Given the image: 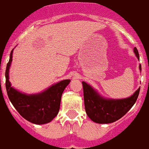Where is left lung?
Returning <instances> with one entry per match:
<instances>
[{"mask_svg": "<svg viewBox=\"0 0 149 149\" xmlns=\"http://www.w3.org/2000/svg\"><path fill=\"white\" fill-rule=\"evenodd\" d=\"M134 52L139 60L136 47L134 48ZM139 70L141 71V65H139ZM82 84L85 111L91 121L98 124L112 123L123 117L134 105L140 91L139 88L130 97L114 99L103 97L86 82L82 81Z\"/></svg>", "mask_w": 149, "mask_h": 149, "instance_id": "left-lung-1", "label": "left lung"}]
</instances>
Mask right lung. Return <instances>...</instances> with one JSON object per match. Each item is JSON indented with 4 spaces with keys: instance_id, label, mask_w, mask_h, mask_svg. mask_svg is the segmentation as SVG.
Instances as JSON below:
<instances>
[{
    "instance_id": "obj_1",
    "label": "right lung",
    "mask_w": 149,
    "mask_h": 149,
    "mask_svg": "<svg viewBox=\"0 0 149 149\" xmlns=\"http://www.w3.org/2000/svg\"><path fill=\"white\" fill-rule=\"evenodd\" d=\"M13 51L5 72L6 89L8 97L19 114L27 121L36 125L49 123L58 115L63 91L71 81L69 79L52 84L45 91L36 94H26L11 86L9 70L12 61Z\"/></svg>"
}]
</instances>
